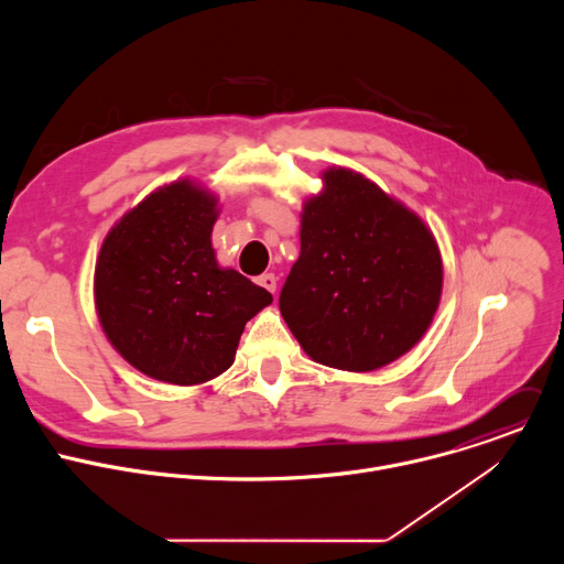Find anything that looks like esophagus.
<instances>
[{
  "label": "esophagus",
  "instance_id": "1",
  "mask_svg": "<svg viewBox=\"0 0 564 564\" xmlns=\"http://www.w3.org/2000/svg\"><path fill=\"white\" fill-rule=\"evenodd\" d=\"M257 283L263 285V288H265L268 292H272V294L276 292V276H274V274H261V276L257 279Z\"/></svg>",
  "mask_w": 564,
  "mask_h": 564
}]
</instances>
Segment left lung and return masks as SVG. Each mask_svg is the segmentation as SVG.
I'll return each instance as SVG.
<instances>
[{
    "label": "left lung",
    "mask_w": 564,
    "mask_h": 564,
    "mask_svg": "<svg viewBox=\"0 0 564 564\" xmlns=\"http://www.w3.org/2000/svg\"><path fill=\"white\" fill-rule=\"evenodd\" d=\"M301 216V254L279 307L318 364L368 372L409 352L431 326L442 259L429 227L375 183L348 170Z\"/></svg>",
    "instance_id": "obj_1"
}]
</instances>
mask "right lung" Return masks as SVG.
Here are the masks:
<instances>
[{
	"instance_id": "right-lung-1",
	"label": "right lung",
	"mask_w": 564,
	"mask_h": 564,
	"mask_svg": "<svg viewBox=\"0 0 564 564\" xmlns=\"http://www.w3.org/2000/svg\"><path fill=\"white\" fill-rule=\"evenodd\" d=\"M216 198L189 181L149 194L105 238L96 307L113 348L167 383H203L234 364L248 321L272 294L212 248Z\"/></svg>"
}]
</instances>
